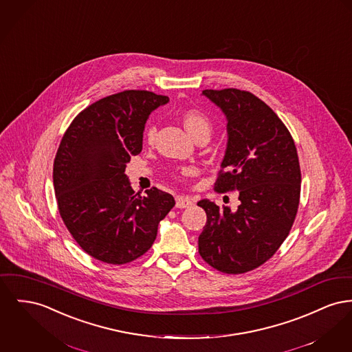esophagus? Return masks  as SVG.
Segmentation results:
<instances>
[{
    "mask_svg": "<svg viewBox=\"0 0 352 352\" xmlns=\"http://www.w3.org/2000/svg\"><path fill=\"white\" fill-rule=\"evenodd\" d=\"M194 205L192 201L188 198V197H182V195H178L175 198V206L178 208H187V207H191Z\"/></svg>",
    "mask_w": 352,
    "mask_h": 352,
    "instance_id": "esophagus-1",
    "label": "esophagus"
}]
</instances>
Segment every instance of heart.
I'll use <instances>...</instances> for the list:
<instances>
[{"label": "heart", "instance_id": "1", "mask_svg": "<svg viewBox=\"0 0 352 352\" xmlns=\"http://www.w3.org/2000/svg\"><path fill=\"white\" fill-rule=\"evenodd\" d=\"M182 120H184V124L186 126L187 131L195 138L197 135L202 134V133H208L210 134V130H211V122L210 120L207 118L206 114L199 110V109H195V107H190L186 109L182 114ZM155 135H157V126L154 124H150L146 130V141L148 144H153L154 140H155ZM192 170L188 168V167H182V168H178V170H174V175L175 177H184L190 174Z\"/></svg>", "mask_w": 352, "mask_h": 352}]
</instances>
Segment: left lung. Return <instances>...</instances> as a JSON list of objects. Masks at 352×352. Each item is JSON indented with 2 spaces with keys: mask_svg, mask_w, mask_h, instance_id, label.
Here are the masks:
<instances>
[{
  "mask_svg": "<svg viewBox=\"0 0 352 352\" xmlns=\"http://www.w3.org/2000/svg\"><path fill=\"white\" fill-rule=\"evenodd\" d=\"M202 94L228 117V148L214 190H238L241 205L232 212L198 202L207 215L199 254L221 272L243 274L267 262L294 225L302 181L298 151L286 124L252 93L230 87Z\"/></svg>",
  "mask_w": 352,
  "mask_h": 352,
  "instance_id": "obj_1",
  "label": "left lung"
}]
</instances>
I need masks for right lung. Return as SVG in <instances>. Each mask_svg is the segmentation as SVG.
Here are the masks:
<instances>
[{
	"label": "right lung",
	"mask_w": 352,
	"mask_h": 352,
	"mask_svg": "<svg viewBox=\"0 0 352 352\" xmlns=\"http://www.w3.org/2000/svg\"><path fill=\"white\" fill-rule=\"evenodd\" d=\"M168 102L147 90H124L89 104L63 134L53 184L63 223L86 254L124 265L153 246L158 223L175 205L157 187L134 192L126 164L142 150L146 120Z\"/></svg>",
	"instance_id": "1"
}]
</instances>
